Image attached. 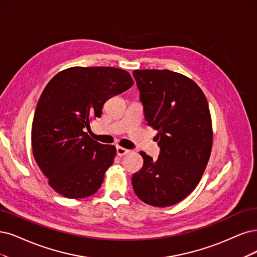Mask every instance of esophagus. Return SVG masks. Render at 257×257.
<instances>
[{"label":"esophagus","instance_id":"obj_1","mask_svg":"<svg viewBox=\"0 0 257 257\" xmlns=\"http://www.w3.org/2000/svg\"><path fill=\"white\" fill-rule=\"evenodd\" d=\"M128 153H129V150L126 149V148H122V147H120V146H117V147H116V155L119 156V157H121V156H123V155H126V154H128Z\"/></svg>","mask_w":257,"mask_h":257}]
</instances>
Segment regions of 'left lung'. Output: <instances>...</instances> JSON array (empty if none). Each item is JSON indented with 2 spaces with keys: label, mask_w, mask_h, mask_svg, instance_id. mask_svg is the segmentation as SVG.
I'll use <instances>...</instances> for the list:
<instances>
[{
  "label": "left lung",
  "mask_w": 257,
  "mask_h": 257,
  "mask_svg": "<svg viewBox=\"0 0 257 257\" xmlns=\"http://www.w3.org/2000/svg\"><path fill=\"white\" fill-rule=\"evenodd\" d=\"M144 116L158 130L159 158L141 151L144 164L132 176L142 201L159 207L174 205L200 181L211 156L212 119L202 90L186 76L169 70H136Z\"/></svg>",
  "instance_id": "1"
}]
</instances>
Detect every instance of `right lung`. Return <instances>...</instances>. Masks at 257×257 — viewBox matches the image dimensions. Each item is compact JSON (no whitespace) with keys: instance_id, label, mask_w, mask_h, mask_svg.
I'll return each mask as SVG.
<instances>
[{"instance_id":"obj_1","label":"right lung","mask_w":257,"mask_h":257,"mask_svg":"<svg viewBox=\"0 0 257 257\" xmlns=\"http://www.w3.org/2000/svg\"><path fill=\"white\" fill-rule=\"evenodd\" d=\"M134 84L128 72L74 66L51 79L37 103L32 147L49 184L63 197H89L100 187L116 149L91 139L85 129L100 117L102 106Z\"/></svg>"}]
</instances>
